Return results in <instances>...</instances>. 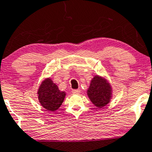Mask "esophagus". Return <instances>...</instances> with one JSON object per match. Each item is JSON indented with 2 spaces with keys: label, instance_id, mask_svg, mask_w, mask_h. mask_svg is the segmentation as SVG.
Here are the masks:
<instances>
[{
  "label": "esophagus",
  "instance_id": "34e87169",
  "mask_svg": "<svg viewBox=\"0 0 152 152\" xmlns=\"http://www.w3.org/2000/svg\"><path fill=\"white\" fill-rule=\"evenodd\" d=\"M80 93V89L72 90V93H74V94H79Z\"/></svg>",
  "mask_w": 152,
  "mask_h": 152
}]
</instances>
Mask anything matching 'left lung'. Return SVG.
Returning a JSON list of instances; mask_svg holds the SVG:
<instances>
[{"label":"left lung","mask_w":152,"mask_h":152,"mask_svg":"<svg viewBox=\"0 0 152 152\" xmlns=\"http://www.w3.org/2000/svg\"><path fill=\"white\" fill-rule=\"evenodd\" d=\"M87 93L95 106L102 108L110 102L112 96L111 87L106 80L96 75L91 80Z\"/></svg>","instance_id":"obj_1"}]
</instances>
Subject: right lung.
<instances>
[{"mask_svg":"<svg viewBox=\"0 0 152 152\" xmlns=\"http://www.w3.org/2000/svg\"><path fill=\"white\" fill-rule=\"evenodd\" d=\"M37 94L42 107L52 112L55 111L60 107L66 95L65 92L60 91L57 85L50 78L42 82Z\"/></svg>","mask_w":152,"mask_h":152,"instance_id":"right-lung-1","label":"right lung"}]
</instances>
